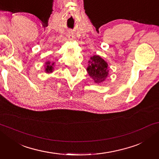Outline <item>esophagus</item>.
Segmentation results:
<instances>
[{
    "instance_id": "1",
    "label": "esophagus",
    "mask_w": 159,
    "mask_h": 159,
    "mask_svg": "<svg viewBox=\"0 0 159 159\" xmlns=\"http://www.w3.org/2000/svg\"><path fill=\"white\" fill-rule=\"evenodd\" d=\"M73 38H74L73 34H69V39H70V40H72V39H73Z\"/></svg>"
}]
</instances>
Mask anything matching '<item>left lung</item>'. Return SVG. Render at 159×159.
<instances>
[{
	"instance_id": "8db88e82",
	"label": "left lung",
	"mask_w": 159,
	"mask_h": 159,
	"mask_svg": "<svg viewBox=\"0 0 159 159\" xmlns=\"http://www.w3.org/2000/svg\"><path fill=\"white\" fill-rule=\"evenodd\" d=\"M87 71L95 83H101L108 75V64L99 56H93L90 58Z\"/></svg>"
}]
</instances>
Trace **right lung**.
<instances>
[{"label":"right lung","mask_w":159,"mask_h":159,"mask_svg":"<svg viewBox=\"0 0 159 159\" xmlns=\"http://www.w3.org/2000/svg\"><path fill=\"white\" fill-rule=\"evenodd\" d=\"M53 65H54V63H53V64H51L49 61H48L45 63V71L46 72H52L53 70Z\"/></svg>","instance_id":"1"}]
</instances>
